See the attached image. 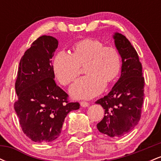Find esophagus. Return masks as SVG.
Segmentation results:
<instances>
[{
  "label": "esophagus",
  "instance_id": "obj_1",
  "mask_svg": "<svg viewBox=\"0 0 161 161\" xmlns=\"http://www.w3.org/2000/svg\"><path fill=\"white\" fill-rule=\"evenodd\" d=\"M80 105L83 107V108H86V107L89 106V104H88V102H86V101H81Z\"/></svg>",
  "mask_w": 161,
  "mask_h": 161
}]
</instances>
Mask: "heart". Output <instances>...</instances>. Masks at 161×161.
I'll return each instance as SVG.
<instances>
[{
	"instance_id": "heart-1",
	"label": "heart",
	"mask_w": 161,
	"mask_h": 161,
	"mask_svg": "<svg viewBox=\"0 0 161 161\" xmlns=\"http://www.w3.org/2000/svg\"><path fill=\"white\" fill-rule=\"evenodd\" d=\"M80 67H85L87 75L71 87L70 94L75 98H92L104 89L105 85L114 82L119 76L120 54L115 47L88 38L75 42L70 55L59 52L53 58V74L63 86L74 82L80 74Z\"/></svg>"
}]
</instances>
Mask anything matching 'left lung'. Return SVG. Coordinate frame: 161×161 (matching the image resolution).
I'll return each mask as SVG.
<instances>
[{"mask_svg": "<svg viewBox=\"0 0 161 161\" xmlns=\"http://www.w3.org/2000/svg\"><path fill=\"white\" fill-rule=\"evenodd\" d=\"M114 39L122 58L121 75L108 95L95 102L104 109L97 128L110 137H121L140 120L145 79L138 55L129 41L119 32L114 33Z\"/></svg>", "mask_w": 161, "mask_h": 161, "instance_id": "8db88e82", "label": "left lung"}]
</instances>
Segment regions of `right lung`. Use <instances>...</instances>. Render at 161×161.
I'll return each instance as SVG.
<instances>
[{
    "label": "right lung",
    "mask_w": 161,
    "mask_h": 161,
    "mask_svg": "<svg viewBox=\"0 0 161 161\" xmlns=\"http://www.w3.org/2000/svg\"><path fill=\"white\" fill-rule=\"evenodd\" d=\"M58 46L52 36H42L32 44L19 62L14 109L23 132L38 143L60 136L65 117L79 109L54 81L51 59Z\"/></svg>",
    "instance_id": "add662e5"
}]
</instances>
